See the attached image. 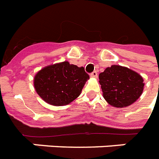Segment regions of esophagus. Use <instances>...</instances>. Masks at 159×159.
Wrapping results in <instances>:
<instances>
[{
    "label": "esophagus",
    "mask_w": 159,
    "mask_h": 159,
    "mask_svg": "<svg viewBox=\"0 0 159 159\" xmlns=\"http://www.w3.org/2000/svg\"><path fill=\"white\" fill-rule=\"evenodd\" d=\"M90 76L92 77H97V71H94V72H92L91 74H90Z\"/></svg>",
    "instance_id": "obj_1"
}]
</instances>
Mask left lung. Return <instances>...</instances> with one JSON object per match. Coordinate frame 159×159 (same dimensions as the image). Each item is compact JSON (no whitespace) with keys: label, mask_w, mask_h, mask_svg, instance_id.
<instances>
[{"label":"left lung","mask_w":159,"mask_h":159,"mask_svg":"<svg viewBox=\"0 0 159 159\" xmlns=\"http://www.w3.org/2000/svg\"><path fill=\"white\" fill-rule=\"evenodd\" d=\"M103 97L109 104L122 108L133 104L143 90L140 75L127 67L112 65L99 74Z\"/></svg>","instance_id":"1"}]
</instances>
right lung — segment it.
I'll return each instance as SVG.
<instances>
[{"instance_id":"obj_1","label":"right lung","mask_w":159,"mask_h":159,"mask_svg":"<svg viewBox=\"0 0 159 159\" xmlns=\"http://www.w3.org/2000/svg\"><path fill=\"white\" fill-rule=\"evenodd\" d=\"M88 78L83 67L63 62L41 69L34 83L44 102L53 106H64L78 97Z\"/></svg>"}]
</instances>
